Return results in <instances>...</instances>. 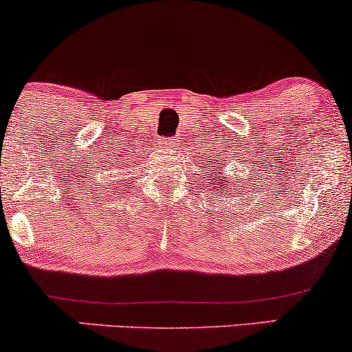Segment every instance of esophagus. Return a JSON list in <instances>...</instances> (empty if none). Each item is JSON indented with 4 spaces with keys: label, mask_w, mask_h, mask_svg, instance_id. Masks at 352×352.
Here are the masks:
<instances>
[{
    "label": "esophagus",
    "mask_w": 352,
    "mask_h": 352,
    "mask_svg": "<svg viewBox=\"0 0 352 352\" xmlns=\"http://www.w3.org/2000/svg\"><path fill=\"white\" fill-rule=\"evenodd\" d=\"M160 146H165V147H172V146H175V139H168V138H164V139H160Z\"/></svg>",
    "instance_id": "34e87169"
}]
</instances>
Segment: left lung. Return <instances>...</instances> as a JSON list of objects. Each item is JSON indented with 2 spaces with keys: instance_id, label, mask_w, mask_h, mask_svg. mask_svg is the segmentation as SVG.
Instances as JSON below:
<instances>
[{
  "instance_id": "obj_1",
  "label": "left lung",
  "mask_w": 352,
  "mask_h": 352,
  "mask_svg": "<svg viewBox=\"0 0 352 352\" xmlns=\"http://www.w3.org/2000/svg\"><path fill=\"white\" fill-rule=\"evenodd\" d=\"M206 165H208V170H206V184H211V187L217 188V190L221 188V193L228 192V185L231 184V177L223 175L224 165L221 164V160L213 162V160L210 159V162Z\"/></svg>"
}]
</instances>
